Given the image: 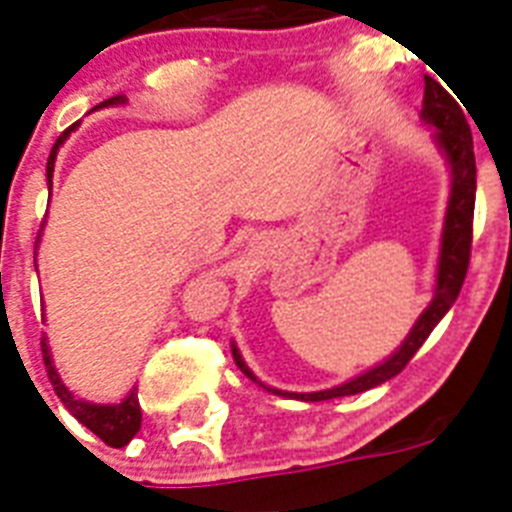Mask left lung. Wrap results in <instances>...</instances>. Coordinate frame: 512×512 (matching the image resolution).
I'll return each mask as SVG.
<instances>
[{"instance_id": "1", "label": "left lung", "mask_w": 512, "mask_h": 512, "mask_svg": "<svg viewBox=\"0 0 512 512\" xmlns=\"http://www.w3.org/2000/svg\"><path fill=\"white\" fill-rule=\"evenodd\" d=\"M422 119L436 127L438 146L444 148L446 159L452 164V196H449V209H446L444 223V239H441V260H438V281H436V297L428 305V311L422 313L404 345L385 361V364L374 366L366 374L356 380L345 382L340 388L319 390V393H281L276 388H268L271 393L281 396L300 398V401H327V398L353 396V393H364V390L382 385L390 377H396L414 353L422 348V342L436 329V324L446 316L452 308L457 295H460L462 281L468 273L470 263V244H473V209H476V156H473V135H470L468 116L462 114L457 106L454 95L441 87L436 79L425 76V100H422ZM233 361L241 372L247 374L249 380L257 377L249 372V366L241 361L239 350L233 348ZM263 385V382H260ZM265 388V385H263Z\"/></svg>"}]
</instances>
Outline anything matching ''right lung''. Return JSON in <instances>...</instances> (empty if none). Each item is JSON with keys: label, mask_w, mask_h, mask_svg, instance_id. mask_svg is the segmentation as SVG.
Masks as SVG:
<instances>
[{"label": "right lung", "mask_w": 512, "mask_h": 512, "mask_svg": "<svg viewBox=\"0 0 512 512\" xmlns=\"http://www.w3.org/2000/svg\"><path fill=\"white\" fill-rule=\"evenodd\" d=\"M114 103H124L122 95H116V98H108L103 100L100 106L95 108H103V106H114ZM76 124H71L66 132H60V138L55 140V146L50 151V159H47V180L52 185V170H55V156H58V148L63 146V140L71 135ZM42 358H44V369H47V377H50L52 388L58 393V398L66 404V409L74 414L76 420L82 422L84 428H90L100 441H106L108 446H127L130 444V438L135 436L140 430V420H143V414H140V404H138V393L132 390L130 396L124 398L122 404H114V406H103V404H87L82 398H76L71 390L60 382L58 372H55V366H52V358H50V348H47V342L42 337Z\"/></svg>", "instance_id": "right-lung-1"}]
</instances>
